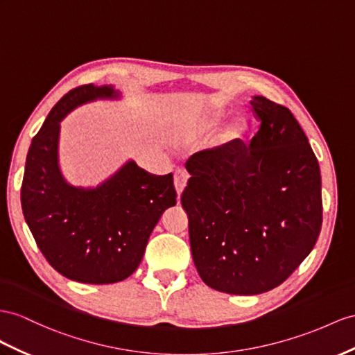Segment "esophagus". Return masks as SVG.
Segmentation results:
<instances>
[{
	"label": "esophagus",
	"mask_w": 355,
	"mask_h": 355,
	"mask_svg": "<svg viewBox=\"0 0 355 355\" xmlns=\"http://www.w3.org/2000/svg\"><path fill=\"white\" fill-rule=\"evenodd\" d=\"M187 180H189V175H187L186 171L178 169V171L175 172V175H174V186H175L178 198H180L181 193H183V190H184V187H186V184H187Z\"/></svg>",
	"instance_id": "34e87169"
}]
</instances>
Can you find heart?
Returning <instances> with one entry per match:
<instances>
[{"instance_id": "obj_1", "label": "heart", "mask_w": 355, "mask_h": 355, "mask_svg": "<svg viewBox=\"0 0 355 355\" xmlns=\"http://www.w3.org/2000/svg\"><path fill=\"white\" fill-rule=\"evenodd\" d=\"M225 116V112L223 111H213L210 114H205L201 120H199L196 124H195V129H193V133L196 135H202V133H207L213 130L214 127L219 124L222 121V118ZM246 133V124L241 123V121H235L228 132H226V141H234V139H239L241 138V136Z\"/></svg>"}]
</instances>
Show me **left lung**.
I'll return each instance as SVG.
<instances>
[{"label": "left lung", "mask_w": 355, "mask_h": 355, "mask_svg": "<svg viewBox=\"0 0 355 355\" xmlns=\"http://www.w3.org/2000/svg\"><path fill=\"white\" fill-rule=\"evenodd\" d=\"M250 145L234 139L186 163L181 205L195 267L205 285L255 295L279 286L311 253L322 225L321 174L288 107L262 96Z\"/></svg>", "instance_id": "1"}]
</instances>
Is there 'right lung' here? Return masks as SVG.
<instances>
[{
  "mask_svg": "<svg viewBox=\"0 0 355 355\" xmlns=\"http://www.w3.org/2000/svg\"><path fill=\"white\" fill-rule=\"evenodd\" d=\"M120 98L112 85L73 88L52 107L26 154L21 189L26 225L43 257L62 276L105 285L141 264L160 216L177 204L172 174L153 175L129 160L97 187H76L58 163L60 123L75 107Z\"/></svg>",
  "mask_w": 355,
  "mask_h": 355,
  "instance_id": "add662e5",
  "label": "right lung"
}]
</instances>
